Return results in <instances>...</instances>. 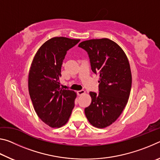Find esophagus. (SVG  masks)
I'll use <instances>...</instances> for the list:
<instances>
[{"label":"esophagus","mask_w":160,"mask_h":160,"mask_svg":"<svg viewBox=\"0 0 160 160\" xmlns=\"http://www.w3.org/2000/svg\"><path fill=\"white\" fill-rule=\"evenodd\" d=\"M85 90H79V91L77 92V94H78V96L82 95V94H85Z\"/></svg>","instance_id":"34e87169"}]
</instances>
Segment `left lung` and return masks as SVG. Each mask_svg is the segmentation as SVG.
Instances as JSON below:
<instances>
[{"label":"left lung","instance_id":"8db88e82","mask_svg":"<svg viewBox=\"0 0 160 160\" xmlns=\"http://www.w3.org/2000/svg\"><path fill=\"white\" fill-rule=\"evenodd\" d=\"M78 47L87 51L92 70L100 76L99 92H90L92 102L85 108V116L93 126L106 128L119 117L128 102L132 85L128 58L107 38L87 40Z\"/></svg>","mask_w":160,"mask_h":160}]
</instances>
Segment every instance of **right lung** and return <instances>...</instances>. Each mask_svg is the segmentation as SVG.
<instances>
[{"instance_id": "right-lung-1", "label": "right lung", "mask_w": 160, "mask_h": 160, "mask_svg": "<svg viewBox=\"0 0 160 160\" xmlns=\"http://www.w3.org/2000/svg\"><path fill=\"white\" fill-rule=\"evenodd\" d=\"M80 42L53 37L37 51L29 72V96L39 118L52 128L66 124L74 107L76 93L61 88L59 77L65 56Z\"/></svg>"}]
</instances>
